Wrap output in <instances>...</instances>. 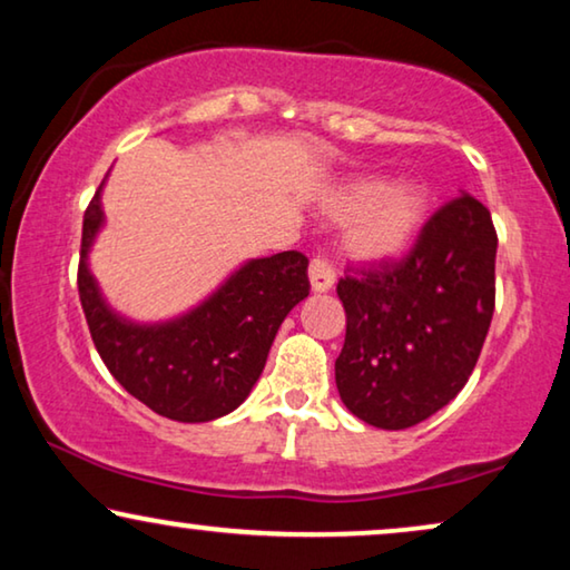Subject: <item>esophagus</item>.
Instances as JSON below:
<instances>
[{
	"label": "esophagus",
	"mask_w": 570,
	"mask_h": 570,
	"mask_svg": "<svg viewBox=\"0 0 570 570\" xmlns=\"http://www.w3.org/2000/svg\"><path fill=\"white\" fill-rule=\"evenodd\" d=\"M308 277H311V287H314L316 293H326L332 291L334 279H337V272H334V264L330 259L316 256V259H311L308 264Z\"/></svg>",
	"instance_id": "34e87169"
}]
</instances>
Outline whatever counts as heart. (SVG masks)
<instances>
[{"instance_id": "obj_1", "label": "heart", "mask_w": 570, "mask_h": 570, "mask_svg": "<svg viewBox=\"0 0 570 570\" xmlns=\"http://www.w3.org/2000/svg\"><path fill=\"white\" fill-rule=\"evenodd\" d=\"M326 215L347 220V252L365 262L396 256L415 238L425 217V194L417 186H384L357 178L324 197Z\"/></svg>"}]
</instances>
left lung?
<instances>
[{
    "mask_svg": "<svg viewBox=\"0 0 570 570\" xmlns=\"http://www.w3.org/2000/svg\"><path fill=\"white\" fill-rule=\"evenodd\" d=\"M495 248L490 209L462 194L435 209L402 259L347 269L334 379L355 417L404 431L462 392L493 318Z\"/></svg>",
    "mask_w": 570,
    "mask_h": 570,
    "instance_id": "1",
    "label": "left lung"
}]
</instances>
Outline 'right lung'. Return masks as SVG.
Returning <instances> with one entry per match:
<instances>
[{"instance_id": "add662e5", "label": "right lung", "mask_w": 570, "mask_h": 570, "mask_svg": "<svg viewBox=\"0 0 570 570\" xmlns=\"http://www.w3.org/2000/svg\"><path fill=\"white\" fill-rule=\"evenodd\" d=\"M100 189L82 217L77 291L90 337L111 376L153 412L178 423H207L238 407L262 376L285 316L311 291L308 259L283 252L252 259L189 314L135 324L106 306L88 269L104 225Z\"/></svg>"}]
</instances>
